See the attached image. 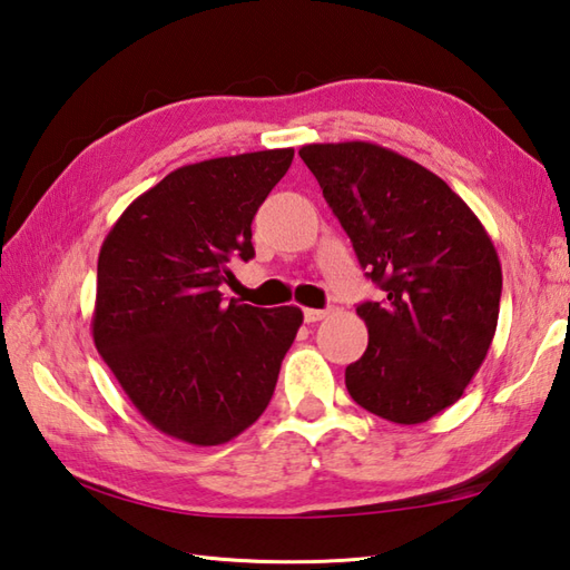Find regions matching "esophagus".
<instances>
[{
  "mask_svg": "<svg viewBox=\"0 0 570 570\" xmlns=\"http://www.w3.org/2000/svg\"><path fill=\"white\" fill-rule=\"evenodd\" d=\"M327 315H330L327 309H312V307H307V309H305V322H307V324L320 322V320H324Z\"/></svg>",
  "mask_w": 570,
  "mask_h": 570,
  "instance_id": "1",
  "label": "esophagus"
}]
</instances>
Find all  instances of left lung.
Instances as JSON below:
<instances>
[{"label":"left lung","instance_id":"1","mask_svg":"<svg viewBox=\"0 0 570 570\" xmlns=\"http://www.w3.org/2000/svg\"><path fill=\"white\" fill-rule=\"evenodd\" d=\"M299 157L383 289L356 307L368 346L346 366V391L391 423H425L462 396L494 340V243L438 174L386 147L305 145Z\"/></svg>","mask_w":570,"mask_h":570}]
</instances>
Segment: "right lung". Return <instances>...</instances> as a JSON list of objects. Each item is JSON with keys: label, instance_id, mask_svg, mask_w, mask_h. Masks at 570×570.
I'll list each match as a JSON object with an SVG mask.
<instances>
[{"label": "right lung", "instance_id": "obj_1", "mask_svg": "<svg viewBox=\"0 0 570 570\" xmlns=\"http://www.w3.org/2000/svg\"><path fill=\"white\" fill-rule=\"evenodd\" d=\"M293 157L263 149L174 169L102 240L92 342L165 435L220 445L268 409L302 309L226 305L220 285L255 255L253 216Z\"/></svg>", "mask_w": 570, "mask_h": 570}]
</instances>
